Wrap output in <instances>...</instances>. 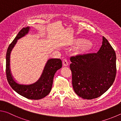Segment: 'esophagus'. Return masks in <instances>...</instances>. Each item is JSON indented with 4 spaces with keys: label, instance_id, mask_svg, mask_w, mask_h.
I'll use <instances>...</instances> for the list:
<instances>
[{
    "label": "esophagus",
    "instance_id": "obj_1",
    "mask_svg": "<svg viewBox=\"0 0 121 121\" xmlns=\"http://www.w3.org/2000/svg\"><path fill=\"white\" fill-rule=\"evenodd\" d=\"M62 63H63V66H67V65H68V64H69V62H67V60H66V59H63Z\"/></svg>",
    "mask_w": 121,
    "mask_h": 121
}]
</instances>
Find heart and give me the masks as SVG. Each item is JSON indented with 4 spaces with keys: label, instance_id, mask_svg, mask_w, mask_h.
Here are the masks:
<instances>
[{
    "label": "heart",
    "instance_id": "1",
    "mask_svg": "<svg viewBox=\"0 0 121 121\" xmlns=\"http://www.w3.org/2000/svg\"><path fill=\"white\" fill-rule=\"evenodd\" d=\"M72 43L77 45L76 47V52L78 54H85L89 52L92 47V43L88 39H77L72 41Z\"/></svg>",
    "mask_w": 121,
    "mask_h": 121
}]
</instances>
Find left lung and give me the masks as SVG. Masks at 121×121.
<instances>
[{
    "mask_svg": "<svg viewBox=\"0 0 121 121\" xmlns=\"http://www.w3.org/2000/svg\"><path fill=\"white\" fill-rule=\"evenodd\" d=\"M116 60L115 51L104 37L97 52L71 57L72 85L77 95L92 99L107 91L115 79Z\"/></svg>",
    "mask_w": 121,
    "mask_h": 121,
    "instance_id": "8db88e82",
    "label": "left lung"
}]
</instances>
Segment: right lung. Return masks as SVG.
<instances>
[{"label":"right lung","mask_w":121,"mask_h":121,"mask_svg":"<svg viewBox=\"0 0 121 121\" xmlns=\"http://www.w3.org/2000/svg\"><path fill=\"white\" fill-rule=\"evenodd\" d=\"M29 30L30 27H23L8 47L6 53V77L10 86L19 95L27 99L38 100L44 98L50 93L52 88L54 75L56 71L62 67V62L58 58L48 59L41 77L37 82L29 85L17 83L13 79L10 72V53L17 43V40L27 35Z\"/></svg>","instance_id":"1"}]
</instances>
